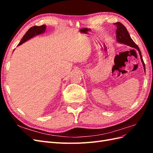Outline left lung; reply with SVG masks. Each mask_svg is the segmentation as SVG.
<instances>
[{
  "label": "left lung",
  "mask_w": 153,
  "mask_h": 153,
  "mask_svg": "<svg viewBox=\"0 0 153 153\" xmlns=\"http://www.w3.org/2000/svg\"><path fill=\"white\" fill-rule=\"evenodd\" d=\"M114 24L115 25V26H116V27H117L116 39H117V42H119L120 43H122V44L128 45V46H129V47H133V48H135L138 51V52H139V54H140L141 61L142 62L143 66V69H144V71H146L145 64H144V62H143V61L140 50L139 48L138 47L137 44L134 42V41L132 40V39L131 38L130 35L129 34L126 27H125L121 24V23H120V22H116Z\"/></svg>",
  "instance_id": "1"
}]
</instances>
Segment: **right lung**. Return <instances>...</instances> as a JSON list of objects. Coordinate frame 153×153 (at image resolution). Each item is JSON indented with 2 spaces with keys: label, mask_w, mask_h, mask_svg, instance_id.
<instances>
[{
  "label": "right lung",
  "mask_w": 153,
  "mask_h": 153,
  "mask_svg": "<svg viewBox=\"0 0 153 153\" xmlns=\"http://www.w3.org/2000/svg\"><path fill=\"white\" fill-rule=\"evenodd\" d=\"M46 27L47 26L45 25H43L41 26H33L30 27V28L28 30V31L26 32L24 36V37H23V38L20 41L19 44L18 45V46L21 45L22 44L25 42V41L30 39L32 38H33L34 36L36 35L43 34V32H45Z\"/></svg>",
  "instance_id": "obj_1"
}]
</instances>
